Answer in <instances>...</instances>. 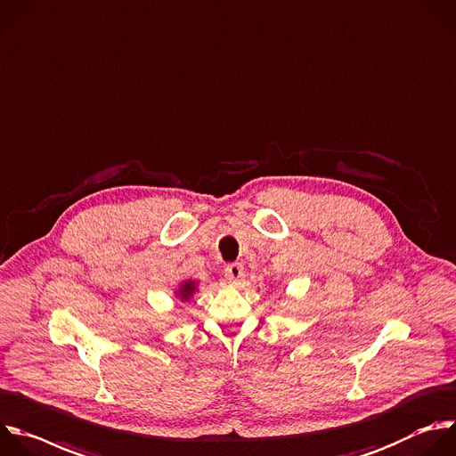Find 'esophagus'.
<instances>
[{
	"instance_id": "1",
	"label": "esophagus",
	"mask_w": 456,
	"mask_h": 456,
	"mask_svg": "<svg viewBox=\"0 0 456 456\" xmlns=\"http://www.w3.org/2000/svg\"><path fill=\"white\" fill-rule=\"evenodd\" d=\"M224 277H226V281H228L230 284H239V282L244 279V265L239 264V262L226 265Z\"/></svg>"
}]
</instances>
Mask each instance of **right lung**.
Masks as SVG:
<instances>
[{
  "instance_id": "1",
  "label": "right lung",
  "mask_w": 456,
  "mask_h": 456,
  "mask_svg": "<svg viewBox=\"0 0 456 456\" xmlns=\"http://www.w3.org/2000/svg\"><path fill=\"white\" fill-rule=\"evenodd\" d=\"M194 293H196V282L187 281V282L181 284V288H179V291H177V297H179L181 300H187V302H189Z\"/></svg>"
}]
</instances>
